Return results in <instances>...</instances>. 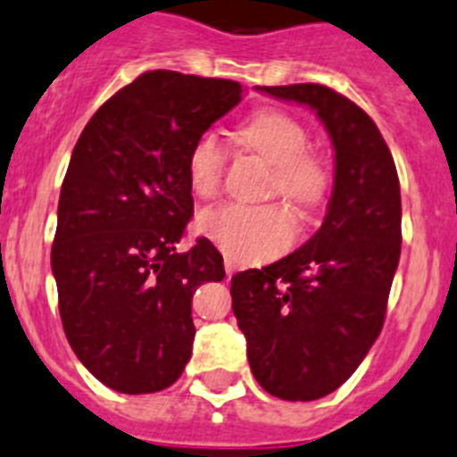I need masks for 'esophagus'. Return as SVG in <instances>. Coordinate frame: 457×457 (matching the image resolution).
<instances>
[{
	"instance_id": "34e87169",
	"label": "esophagus",
	"mask_w": 457,
	"mask_h": 457,
	"mask_svg": "<svg viewBox=\"0 0 457 457\" xmlns=\"http://www.w3.org/2000/svg\"><path fill=\"white\" fill-rule=\"evenodd\" d=\"M234 270H237V263L232 259H225V272H228V277H232Z\"/></svg>"
}]
</instances>
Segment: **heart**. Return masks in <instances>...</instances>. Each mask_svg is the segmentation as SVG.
Segmentation results:
<instances>
[{
	"instance_id": "1",
	"label": "heart",
	"mask_w": 457,
	"mask_h": 457,
	"mask_svg": "<svg viewBox=\"0 0 457 457\" xmlns=\"http://www.w3.org/2000/svg\"><path fill=\"white\" fill-rule=\"evenodd\" d=\"M238 142L259 153L275 166L272 191L297 204L309 207L325 195L329 170L320 157L306 153L309 135L304 126L277 110L254 114L238 128ZM228 151L214 132H203L187 155V178L198 198L216 195L223 178ZM198 229L238 263L270 259L287 250L295 237L291 216L275 204L225 203L203 209Z\"/></svg>"
}]
</instances>
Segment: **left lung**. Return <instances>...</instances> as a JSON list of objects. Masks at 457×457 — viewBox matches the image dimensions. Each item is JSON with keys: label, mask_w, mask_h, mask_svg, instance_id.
I'll list each match as a JSON object with an SVG mask.
<instances>
[{"label": "left lung", "mask_w": 457, "mask_h": 457, "mask_svg": "<svg viewBox=\"0 0 457 457\" xmlns=\"http://www.w3.org/2000/svg\"><path fill=\"white\" fill-rule=\"evenodd\" d=\"M306 105L334 146V191L318 232L288 257L232 277V309L259 386L287 402L338 390L368 356L402 254V194L377 123L315 83L257 87Z\"/></svg>", "instance_id": "left-lung-1"}]
</instances>
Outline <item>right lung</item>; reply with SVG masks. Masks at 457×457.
<instances>
[{
    "mask_svg": "<svg viewBox=\"0 0 457 457\" xmlns=\"http://www.w3.org/2000/svg\"><path fill=\"white\" fill-rule=\"evenodd\" d=\"M241 96L234 80L146 71L94 112L71 153L51 248L58 309L80 363L123 395L180 378L191 297L225 277L207 238L176 245L194 216L191 144Z\"/></svg>",
    "mask_w": 457,
    "mask_h": 457,
    "instance_id": "obj_1",
    "label": "right lung"
}]
</instances>
